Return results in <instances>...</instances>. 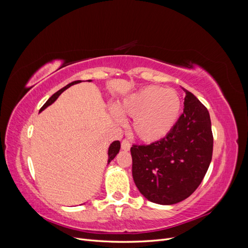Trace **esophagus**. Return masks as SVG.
I'll use <instances>...</instances> for the list:
<instances>
[{
	"instance_id": "1",
	"label": "esophagus",
	"mask_w": 248,
	"mask_h": 248,
	"mask_svg": "<svg viewBox=\"0 0 248 248\" xmlns=\"http://www.w3.org/2000/svg\"><path fill=\"white\" fill-rule=\"evenodd\" d=\"M130 142L127 140H122V142H121V148L123 149V150H125V151H128V150L130 149Z\"/></svg>"
}]
</instances>
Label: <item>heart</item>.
Here are the masks:
<instances>
[{"instance_id":"heart-1","label":"heart","mask_w":248,"mask_h":248,"mask_svg":"<svg viewBox=\"0 0 248 248\" xmlns=\"http://www.w3.org/2000/svg\"><path fill=\"white\" fill-rule=\"evenodd\" d=\"M182 102L176 90L157 86L145 87L125 98L119 114L134 118L132 130L144 141L164 138L177 123Z\"/></svg>"}]
</instances>
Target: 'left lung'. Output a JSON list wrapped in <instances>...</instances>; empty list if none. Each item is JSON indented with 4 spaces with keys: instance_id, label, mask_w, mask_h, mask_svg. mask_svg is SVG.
I'll return each instance as SVG.
<instances>
[{
    "instance_id": "8db88e82",
    "label": "left lung",
    "mask_w": 248,
    "mask_h": 248,
    "mask_svg": "<svg viewBox=\"0 0 248 248\" xmlns=\"http://www.w3.org/2000/svg\"><path fill=\"white\" fill-rule=\"evenodd\" d=\"M183 114L163 139L150 145H132V177L147 200L172 205L196 191L213 152L209 111L187 90Z\"/></svg>"
}]
</instances>
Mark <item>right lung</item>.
<instances>
[{"label": "right lung", "instance_id": "add662e5", "mask_svg": "<svg viewBox=\"0 0 248 248\" xmlns=\"http://www.w3.org/2000/svg\"><path fill=\"white\" fill-rule=\"evenodd\" d=\"M90 81V80H89ZM78 82H80V80H76V81H72V82H70V84H68L67 86H65L64 88H62L61 90H59L58 92H56L54 95H52L50 98L43 104V107L40 108V110H39V112L40 111H42L44 108H46L48 106H50L51 103H54L55 101H56V99L58 98V97L61 95L66 89H68L69 87H71L72 85H76V84H78ZM120 147H121V144H120V141L119 140H115L114 142H111L110 144V146H109V148H108V163H109L112 159L115 158L116 157V155L119 153V151H120Z\"/></svg>", "mask_w": 248, "mask_h": 248}]
</instances>
